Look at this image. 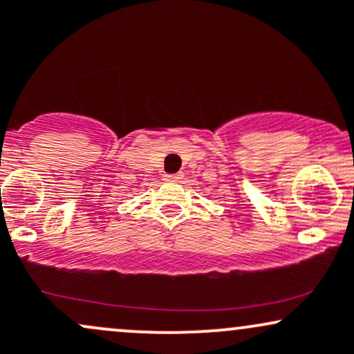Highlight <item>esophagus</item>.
Here are the masks:
<instances>
[{"instance_id":"obj_1","label":"esophagus","mask_w":354,"mask_h":354,"mask_svg":"<svg viewBox=\"0 0 354 354\" xmlns=\"http://www.w3.org/2000/svg\"><path fill=\"white\" fill-rule=\"evenodd\" d=\"M180 178V174H165L163 176V180L165 182H177Z\"/></svg>"}]
</instances>
